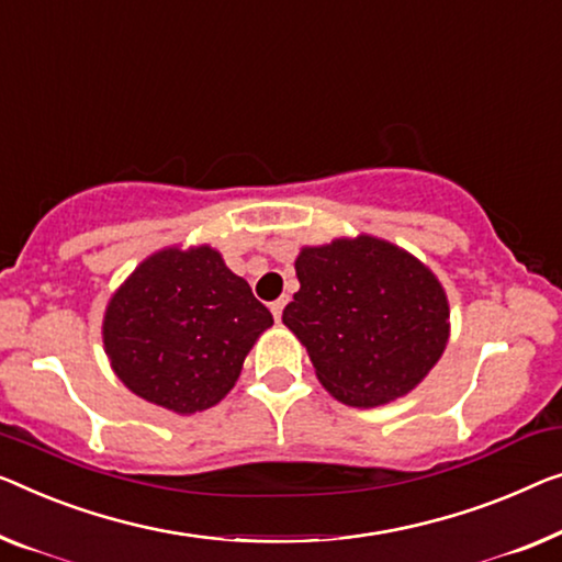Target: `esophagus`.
<instances>
[{"label":"esophagus","instance_id":"esophagus-1","mask_svg":"<svg viewBox=\"0 0 562 562\" xmlns=\"http://www.w3.org/2000/svg\"><path fill=\"white\" fill-rule=\"evenodd\" d=\"M284 303H288V297H280V300H274V303H270V310H272L274 321H280V317H282V310H284Z\"/></svg>","mask_w":562,"mask_h":562}]
</instances>
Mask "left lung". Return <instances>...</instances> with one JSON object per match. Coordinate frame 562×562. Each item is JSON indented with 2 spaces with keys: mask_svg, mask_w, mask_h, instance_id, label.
Listing matches in <instances>:
<instances>
[{
  "mask_svg": "<svg viewBox=\"0 0 562 562\" xmlns=\"http://www.w3.org/2000/svg\"><path fill=\"white\" fill-rule=\"evenodd\" d=\"M295 272L300 290L282 323L342 404H389L439 361L449 338L447 295L404 249L373 237L335 239L305 247Z\"/></svg>",
  "mask_w": 562,
  "mask_h": 562,
  "instance_id": "left-lung-1",
  "label": "left lung"
}]
</instances>
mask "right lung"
I'll return each instance as SVG.
<instances>
[{
	"label": "right lung",
	"mask_w": 562,
	"mask_h": 562,
	"mask_svg": "<svg viewBox=\"0 0 562 562\" xmlns=\"http://www.w3.org/2000/svg\"><path fill=\"white\" fill-rule=\"evenodd\" d=\"M272 313L220 252L148 257L115 292L103 323L113 371L136 396L176 414L220 404Z\"/></svg>",
	"instance_id": "1"
}]
</instances>
